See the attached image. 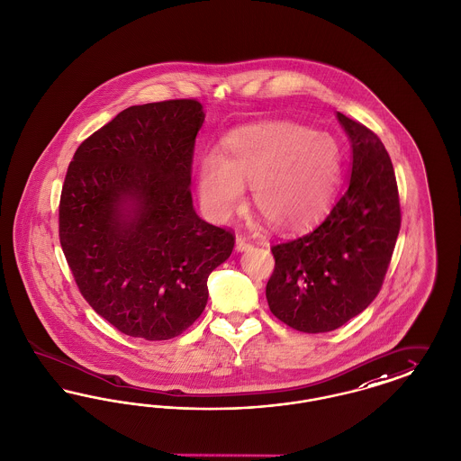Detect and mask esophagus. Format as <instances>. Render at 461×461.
Here are the masks:
<instances>
[{"label":"esophagus","mask_w":461,"mask_h":461,"mask_svg":"<svg viewBox=\"0 0 461 461\" xmlns=\"http://www.w3.org/2000/svg\"><path fill=\"white\" fill-rule=\"evenodd\" d=\"M249 248H251V242L246 240V238H242V236L236 238V249H238V251H246V249H249Z\"/></svg>","instance_id":"34e87169"}]
</instances>
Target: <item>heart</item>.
Returning <instances> with one entry per match:
<instances>
[{"label":"heart","mask_w":461,"mask_h":461,"mask_svg":"<svg viewBox=\"0 0 461 461\" xmlns=\"http://www.w3.org/2000/svg\"><path fill=\"white\" fill-rule=\"evenodd\" d=\"M339 142L294 122L244 127L198 168L201 204L215 221L238 212L251 184L253 203L277 229L294 230L330 206L340 179Z\"/></svg>","instance_id":"1"}]
</instances>
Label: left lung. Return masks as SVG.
Returning <instances> with one entry per match:
<instances>
[{"label": "left lung", "mask_w": 461, "mask_h": 461, "mask_svg": "<svg viewBox=\"0 0 461 461\" xmlns=\"http://www.w3.org/2000/svg\"><path fill=\"white\" fill-rule=\"evenodd\" d=\"M351 144L349 180L310 232L272 246L270 312L308 334L334 330L375 300L401 227L396 176L382 140L336 113Z\"/></svg>", "instance_id": "left-lung-1"}]
</instances>
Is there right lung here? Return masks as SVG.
<instances>
[{
    "instance_id": "obj_1",
    "label": "right lung",
    "mask_w": 461,
    "mask_h": 461,
    "mask_svg": "<svg viewBox=\"0 0 461 461\" xmlns=\"http://www.w3.org/2000/svg\"><path fill=\"white\" fill-rule=\"evenodd\" d=\"M196 100L129 106L77 148L60 200V244L80 294L122 334L172 339L203 313L208 276L234 236L191 196Z\"/></svg>"
}]
</instances>
